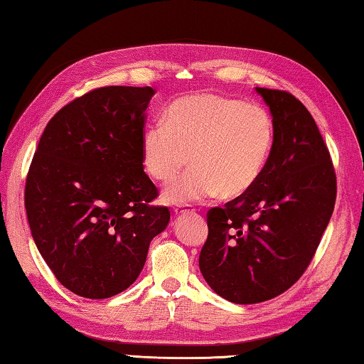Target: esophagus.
Returning <instances> with one entry per match:
<instances>
[{"mask_svg": "<svg viewBox=\"0 0 364 364\" xmlns=\"http://www.w3.org/2000/svg\"><path fill=\"white\" fill-rule=\"evenodd\" d=\"M194 209H189V207H178L175 210L176 215H184V213H193Z\"/></svg>", "mask_w": 364, "mask_h": 364, "instance_id": "34e87169", "label": "esophagus"}]
</instances>
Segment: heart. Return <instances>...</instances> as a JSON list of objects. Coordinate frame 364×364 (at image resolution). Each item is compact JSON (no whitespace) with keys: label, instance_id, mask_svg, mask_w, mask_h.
<instances>
[{"label":"heart","instance_id":"heart-1","mask_svg":"<svg viewBox=\"0 0 364 364\" xmlns=\"http://www.w3.org/2000/svg\"><path fill=\"white\" fill-rule=\"evenodd\" d=\"M275 146V124L267 109L217 94L173 100L164 123L146 126L141 137L144 168L152 180L171 183L161 194L168 205L203 203L222 194L241 198L261 180Z\"/></svg>","mask_w":364,"mask_h":364}]
</instances>
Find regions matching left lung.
<instances>
[{
  "label": "left lung",
  "instance_id": "8db88e82",
  "mask_svg": "<svg viewBox=\"0 0 364 364\" xmlns=\"http://www.w3.org/2000/svg\"><path fill=\"white\" fill-rule=\"evenodd\" d=\"M275 124V146L250 193L207 212L199 269L236 304L272 299L304 274L337 198L331 154L314 118L285 90L256 87Z\"/></svg>",
  "mask_w": 364,
  "mask_h": 364
}]
</instances>
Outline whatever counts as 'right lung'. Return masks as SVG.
I'll use <instances>...</instances> for the list:
<instances>
[{
  "mask_svg": "<svg viewBox=\"0 0 364 364\" xmlns=\"http://www.w3.org/2000/svg\"><path fill=\"white\" fill-rule=\"evenodd\" d=\"M152 87L90 90L48 121L26 180L32 238L58 282L103 299L132 285L170 222L151 205L141 137Z\"/></svg>",
  "mask_w": 364,
  "mask_h": 364,
  "instance_id": "right-lung-1",
  "label": "right lung"
}]
</instances>
